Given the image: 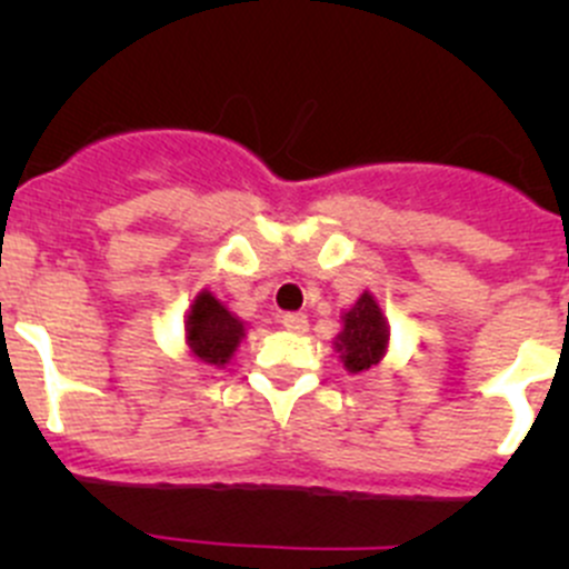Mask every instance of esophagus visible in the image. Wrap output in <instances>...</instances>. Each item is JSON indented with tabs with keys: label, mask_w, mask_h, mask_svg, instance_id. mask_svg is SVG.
Returning <instances> with one entry per match:
<instances>
[{
	"label": "esophagus",
	"mask_w": 569,
	"mask_h": 569,
	"mask_svg": "<svg viewBox=\"0 0 569 569\" xmlns=\"http://www.w3.org/2000/svg\"><path fill=\"white\" fill-rule=\"evenodd\" d=\"M280 325L291 332H306L308 330V317L306 313H283L280 317Z\"/></svg>",
	"instance_id": "esophagus-1"
}]
</instances>
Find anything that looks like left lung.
I'll use <instances>...</instances> for the list:
<instances>
[{"instance_id":"left-lung-1","label":"left lung","mask_w":569,"mask_h":569,"mask_svg":"<svg viewBox=\"0 0 569 569\" xmlns=\"http://www.w3.org/2000/svg\"><path fill=\"white\" fill-rule=\"evenodd\" d=\"M388 347V325L380 306L371 295H363L347 313H343V330L338 336L336 349L341 352L343 369L358 375L380 363Z\"/></svg>"}]
</instances>
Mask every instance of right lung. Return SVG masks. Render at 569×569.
I'll return each instance as SVG.
<instances>
[{"instance_id": "obj_1", "label": "right lung", "mask_w": 569, "mask_h": 569, "mask_svg": "<svg viewBox=\"0 0 569 569\" xmlns=\"http://www.w3.org/2000/svg\"><path fill=\"white\" fill-rule=\"evenodd\" d=\"M244 336V325L211 297V291H200L189 306L187 317V341L194 358L209 366H222L237 352Z\"/></svg>"}]
</instances>
